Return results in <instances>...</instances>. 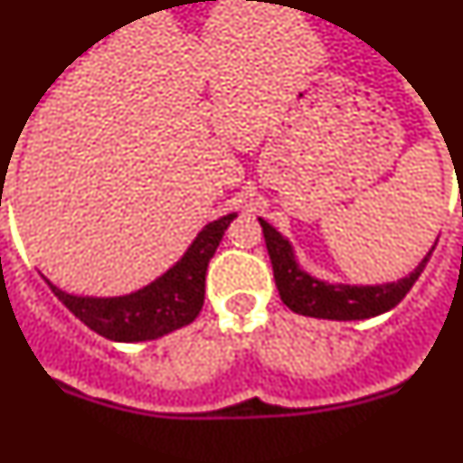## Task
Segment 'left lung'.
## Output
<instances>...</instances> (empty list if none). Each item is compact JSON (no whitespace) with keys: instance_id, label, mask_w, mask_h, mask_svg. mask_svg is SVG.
<instances>
[{"instance_id":"obj_1","label":"left lung","mask_w":463,"mask_h":463,"mask_svg":"<svg viewBox=\"0 0 463 463\" xmlns=\"http://www.w3.org/2000/svg\"><path fill=\"white\" fill-rule=\"evenodd\" d=\"M260 224L261 232H264V241H267L273 278H276V288L280 292L282 304L294 310V313L308 315V317H322V320H366V317H375V315L394 308L401 298L411 292L420 273L427 267L433 248H436L433 245L429 255L420 261V267L411 276L401 278L399 282L375 285V288L326 285V282L315 280V278H310L308 273L297 267L292 248L271 224L264 222V220H260Z\"/></svg>"}]
</instances>
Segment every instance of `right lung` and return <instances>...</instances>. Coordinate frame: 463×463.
<instances>
[{"label": "right lung", "instance_id": "add662e5", "mask_svg": "<svg viewBox=\"0 0 463 463\" xmlns=\"http://www.w3.org/2000/svg\"><path fill=\"white\" fill-rule=\"evenodd\" d=\"M234 218L236 215L232 213L206 224L190 245L185 257L171 271H166L159 280L150 282L148 288L127 294V297H73L57 289L52 282H46L51 285L52 294L99 336L120 343L153 341L194 322L203 306V294H206L208 261L215 255L224 229Z\"/></svg>", "mask_w": 463, "mask_h": 463}]
</instances>
